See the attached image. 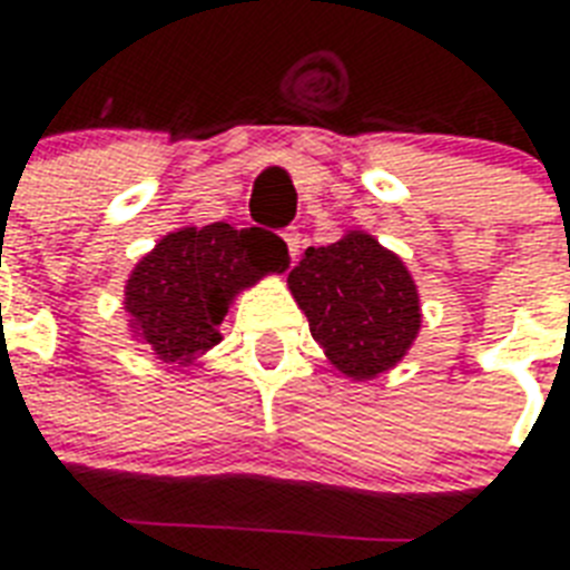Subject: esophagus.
Wrapping results in <instances>:
<instances>
[{
    "label": "esophagus",
    "mask_w": 570,
    "mask_h": 570,
    "mask_svg": "<svg viewBox=\"0 0 570 570\" xmlns=\"http://www.w3.org/2000/svg\"><path fill=\"white\" fill-rule=\"evenodd\" d=\"M284 242L286 248H289V257H298V250H302V233L295 230V227H289V230H284Z\"/></svg>",
    "instance_id": "esophagus-1"
}]
</instances>
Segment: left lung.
Listing matches in <instances>:
<instances>
[{
    "instance_id": "8db88e82",
    "label": "left lung",
    "mask_w": 570,
    "mask_h": 570,
    "mask_svg": "<svg viewBox=\"0 0 570 570\" xmlns=\"http://www.w3.org/2000/svg\"><path fill=\"white\" fill-rule=\"evenodd\" d=\"M286 286L328 364L352 381L393 370L423 325L414 277L366 230H346L325 248L304 250Z\"/></svg>"
}]
</instances>
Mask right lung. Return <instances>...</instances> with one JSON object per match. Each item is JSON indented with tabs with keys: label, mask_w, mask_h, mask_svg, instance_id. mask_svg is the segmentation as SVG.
<instances>
[{
	"label": "right lung",
	"mask_w": 570,
	"mask_h": 570,
	"mask_svg": "<svg viewBox=\"0 0 570 570\" xmlns=\"http://www.w3.org/2000/svg\"><path fill=\"white\" fill-rule=\"evenodd\" d=\"M286 268L289 250L275 233L224 222L177 227L138 259L124 284L129 334L165 366H191L222 343L218 325L236 295Z\"/></svg>",
	"instance_id": "obj_1"
}]
</instances>
